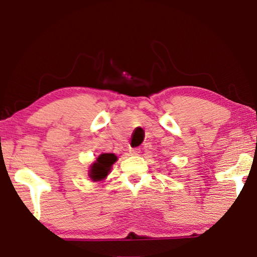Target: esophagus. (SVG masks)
<instances>
[{"mask_svg": "<svg viewBox=\"0 0 257 257\" xmlns=\"http://www.w3.org/2000/svg\"><path fill=\"white\" fill-rule=\"evenodd\" d=\"M139 153H140V149H132V150H130V154H131V156H138Z\"/></svg>", "mask_w": 257, "mask_h": 257, "instance_id": "obj_1", "label": "esophagus"}]
</instances>
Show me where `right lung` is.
Segmentation results:
<instances>
[{
  "instance_id": "1",
  "label": "right lung",
  "mask_w": 257,
  "mask_h": 257,
  "mask_svg": "<svg viewBox=\"0 0 257 257\" xmlns=\"http://www.w3.org/2000/svg\"><path fill=\"white\" fill-rule=\"evenodd\" d=\"M118 160L113 153H101L93 164H91L89 177L92 181H103L111 172L112 165Z\"/></svg>"
}]
</instances>
